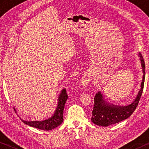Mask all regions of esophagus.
<instances>
[{"label": "esophagus", "mask_w": 149, "mask_h": 149, "mask_svg": "<svg viewBox=\"0 0 149 149\" xmlns=\"http://www.w3.org/2000/svg\"><path fill=\"white\" fill-rule=\"evenodd\" d=\"M93 76L91 75H86L82 77L81 80V85L83 87L85 88L87 86V84L93 79Z\"/></svg>", "instance_id": "34e87169"}]
</instances>
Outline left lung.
<instances>
[{
    "instance_id": "1",
    "label": "left lung",
    "mask_w": 149,
    "mask_h": 149,
    "mask_svg": "<svg viewBox=\"0 0 149 149\" xmlns=\"http://www.w3.org/2000/svg\"><path fill=\"white\" fill-rule=\"evenodd\" d=\"M140 58L142 70L143 72V80L141 84V89L132 104L127 106H116L108 104L104 100L102 94L100 91L98 92L94 99V107L92 112L91 121L96 125L107 126L114 124L129 118L133 114L137 108L142 95L144 87L145 77V64L143 57L140 52L139 53Z\"/></svg>"
}]
</instances>
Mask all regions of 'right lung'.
Returning a JSON list of instances; mask_svg holds the SVG:
<instances>
[{
    "mask_svg": "<svg viewBox=\"0 0 149 149\" xmlns=\"http://www.w3.org/2000/svg\"><path fill=\"white\" fill-rule=\"evenodd\" d=\"M68 98V96L67 95L66 90L65 89H62L59 95L56 109L55 110L54 114L49 119L43 121H32V122L21 120L26 125L38 128L40 130L45 131L53 130L54 128L61 124L63 120H64L63 119V112H64V105Z\"/></svg>",
    "mask_w": 149,
    "mask_h": 149,
    "instance_id": "add662e5",
    "label": "right lung"
}]
</instances>
